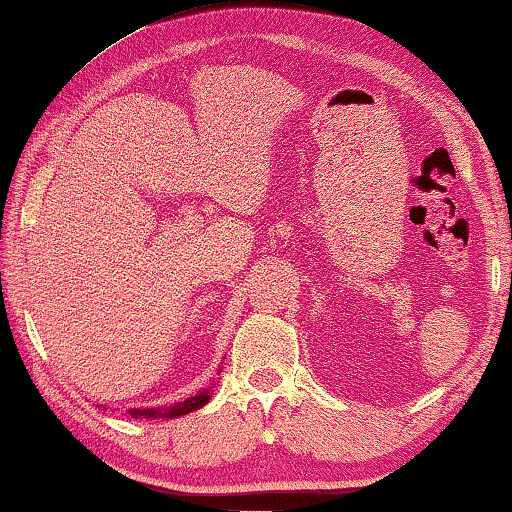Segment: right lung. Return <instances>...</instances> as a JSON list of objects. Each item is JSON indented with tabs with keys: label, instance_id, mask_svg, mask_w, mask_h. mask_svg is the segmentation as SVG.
<instances>
[{
	"label": "right lung",
	"instance_id": "right-lung-1",
	"mask_svg": "<svg viewBox=\"0 0 512 512\" xmlns=\"http://www.w3.org/2000/svg\"><path fill=\"white\" fill-rule=\"evenodd\" d=\"M210 401V389H203V392H199L197 396H190L185 398L183 403H176L172 407H167V410H129V414H132L134 418L138 416H145V418H156V416H163V418H174V416H183V414H190L194 410H199V407H203Z\"/></svg>",
	"mask_w": 512,
	"mask_h": 512
}]
</instances>
